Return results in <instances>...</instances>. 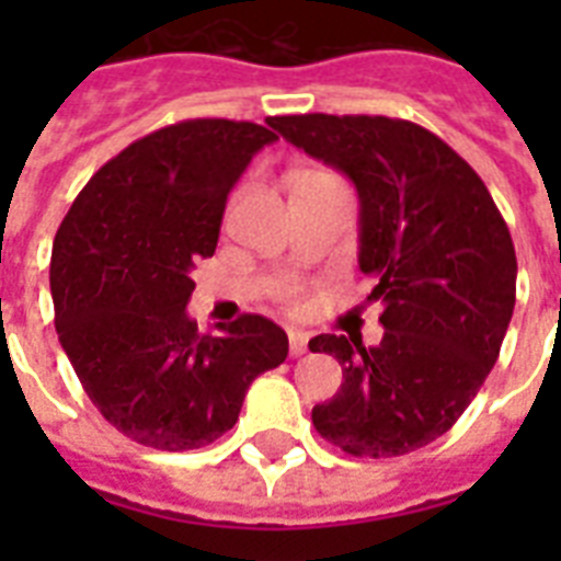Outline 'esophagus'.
<instances>
[{
	"instance_id": "34e87169",
	"label": "esophagus",
	"mask_w": 561,
	"mask_h": 561,
	"mask_svg": "<svg viewBox=\"0 0 561 561\" xmlns=\"http://www.w3.org/2000/svg\"><path fill=\"white\" fill-rule=\"evenodd\" d=\"M290 358H302L308 352V334L306 332H290Z\"/></svg>"
}]
</instances>
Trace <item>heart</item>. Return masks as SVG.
<instances>
[{
    "mask_svg": "<svg viewBox=\"0 0 561 561\" xmlns=\"http://www.w3.org/2000/svg\"><path fill=\"white\" fill-rule=\"evenodd\" d=\"M294 294H297V290L290 288V285H285V288H282V297L285 299H294Z\"/></svg>",
    "mask_w": 561,
    "mask_h": 561,
    "instance_id": "obj_1",
    "label": "heart"
}]
</instances>
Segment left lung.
Segmentation results:
<instances>
[{
  "mask_svg": "<svg viewBox=\"0 0 561 561\" xmlns=\"http://www.w3.org/2000/svg\"><path fill=\"white\" fill-rule=\"evenodd\" d=\"M360 201V271L383 306V337L317 334L343 369L311 410L317 434L352 457H401L462 416L495 367L515 308V247L478 171L436 134L387 116H271Z\"/></svg>",
  "mask_w": 561,
  "mask_h": 561,
  "instance_id": "1",
  "label": "left lung"
}]
</instances>
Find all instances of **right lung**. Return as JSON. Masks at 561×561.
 Wrapping results in <instances>:
<instances>
[{"label": "right lung", "mask_w": 561, "mask_h": 561, "mask_svg": "<svg viewBox=\"0 0 561 561\" xmlns=\"http://www.w3.org/2000/svg\"><path fill=\"white\" fill-rule=\"evenodd\" d=\"M273 130L188 118L104 162L51 247L60 346L118 434L157 451H192L238 422L247 387L288 358V334L241 314L201 334L188 320L192 267L218 247L220 218Z\"/></svg>", "instance_id": "obj_1"}]
</instances>
